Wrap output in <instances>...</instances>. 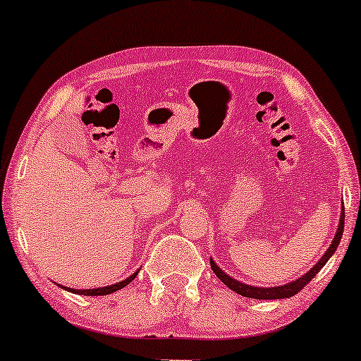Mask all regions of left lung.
<instances>
[{
  "instance_id": "obj_1",
  "label": "left lung",
  "mask_w": 361,
  "mask_h": 361,
  "mask_svg": "<svg viewBox=\"0 0 361 361\" xmlns=\"http://www.w3.org/2000/svg\"><path fill=\"white\" fill-rule=\"evenodd\" d=\"M343 229H345V207H343L341 217H339V226H338L336 234H334V238H333V243H331V246L327 247V251L324 252V255H322V258L319 259L317 263L314 264V267L310 268L307 273H305V275H302L300 279L290 281V283L280 285V287H270V288L252 287V285H246V283H243V281H239V280H235V279H231V276L227 275V273H224V270H221V268L217 267V263H215L214 259H210V267H212L215 276H217V279L221 280L224 285H227V287H229L231 290H234L235 293H239V295L250 297V299H258V300L288 299V297H293L297 292H300V290L304 288L305 285H307L309 281L312 280L319 271H321V268L327 263V259H329L331 256L334 255V251L338 250L339 241H341Z\"/></svg>"
}]
</instances>
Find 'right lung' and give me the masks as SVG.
<instances>
[{
    "mask_svg": "<svg viewBox=\"0 0 361 361\" xmlns=\"http://www.w3.org/2000/svg\"><path fill=\"white\" fill-rule=\"evenodd\" d=\"M137 273H139V270L135 271L134 275H130V276H128V279L122 280V281H118V283L109 285V287H100V288H86V290H74V288L62 287V285H61V288H64V290H69V292H73V293H78V295H109V293H114V292H117V290L123 288V287H126V285L130 283V281L134 280L135 276H137Z\"/></svg>",
    "mask_w": 361,
    "mask_h": 361,
    "instance_id": "obj_1",
    "label": "right lung"
}]
</instances>
